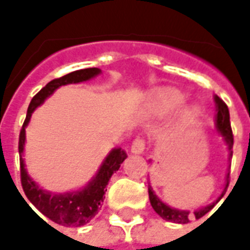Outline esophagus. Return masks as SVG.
Masks as SVG:
<instances>
[{
  "label": "esophagus",
  "instance_id": "1",
  "mask_svg": "<svg viewBox=\"0 0 250 250\" xmlns=\"http://www.w3.org/2000/svg\"><path fill=\"white\" fill-rule=\"evenodd\" d=\"M145 147H146V142L143 138H136L134 142L131 143V152L132 154H142L145 151Z\"/></svg>",
  "mask_w": 250,
  "mask_h": 250
}]
</instances>
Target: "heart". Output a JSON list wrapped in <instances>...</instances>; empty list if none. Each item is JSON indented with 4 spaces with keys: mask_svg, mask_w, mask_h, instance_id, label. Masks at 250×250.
Masks as SVG:
<instances>
[{
    "mask_svg": "<svg viewBox=\"0 0 250 250\" xmlns=\"http://www.w3.org/2000/svg\"><path fill=\"white\" fill-rule=\"evenodd\" d=\"M158 102L163 109H171L178 107L179 104L184 102L182 95L175 89H163L158 95Z\"/></svg>",
    "mask_w": 250,
    "mask_h": 250,
    "instance_id": "1",
    "label": "heart"
}]
</instances>
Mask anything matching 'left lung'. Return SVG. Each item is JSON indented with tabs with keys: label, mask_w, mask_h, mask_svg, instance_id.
I'll list each match as a JSON object with an SVG mask.
<instances>
[{
	"label": "left lung",
	"mask_w": 250,
	"mask_h": 250,
	"mask_svg": "<svg viewBox=\"0 0 250 250\" xmlns=\"http://www.w3.org/2000/svg\"><path fill=\"white\" fill-rule=\"evenodd\" d=\"M215 107H217V115H215V127H217V131L220 132L221 135L224 136L226 145L229 147V151H230V157L233 155V132H231L230 127V115H229V108L225 104V102L220 99L217 95L214 96ZM229 186V174L226 177V188L224 190V193L221 194V197L215 202H213L209 206H205L202 209H198L194 211V217L198 220V218H202L206 213H209L210 210L213 209L215 206V204L220 201L224 194H225L226 188ZM148 198H150V204H151L152 209L155 210V213L162 217L163 220L170 221V222H175V224H188V218H190V211H186V210H178L170 208L166 204H163L161 199L158 198L155 193L152 191L151 186H148Z\"/></svg>",
	"instance_id": "obj_1"
}]
</instances>
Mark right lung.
Returning a JSON list of instances; mask_svg holds the SVG:
<instances>
[{"mask_svg":"<svg viewBox=\"0 0 250 250\" xmlns=\"http://www.w3.org/2000/svg\"><path fill=\"white\" fill-rule=\"evenodd\" d=\"M99 73H100L99 68H85V69H80V71L71 72L65 76L59 77V79L49 82L45 87L41 88L40 92L36 93L32 99V102H30L29 107H28L26 118H25L22 128L20 131V154H22V151H24L25 127L29 123L32 112L40 104L44 103V100L48 96H51L59 87L65 85V84H71V83L85 82V80L92 79ZM125 158H127V154H125V150H122L120 147L114 148L104 159L103 165L99 168L98 174L93 177L92 181L85 188L79 190V191H72V193L55 194L42 190L30 179V177L26 173V168H25L24 159H22V157H20L21 185L24 188L25 195L28 197L32 205L40 213L48 217L49 220L62 226H83L88 224L95 215L98 214L104 199L103 195L107 191L105 186L108 185V181L112 177V174L119 170L120 165L123 163Z\"/></svg>","mask_w":250,"mask_h":250,"instance_id":"add662e5","label":"right lung"}]
</instances>
